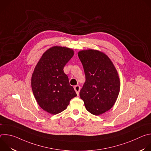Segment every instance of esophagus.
<instances>
[{"label": "esophagus", "mask_w": 151, "mask_h": 151, "mask_svg": "<svg viewBox=\"0 0 151 151\" xmlns=\"http://www.w3.org/2000/svg\"><path fill=\"white\" fill-rule=\"evenodd\" d=\"M80 89H81V88H80V87H79V85H76V86H75V87H74V90H75V92L76 93L78 96H79V94Z\"/></svg>", "instance_id": "esophagus-1"}]
</instances>
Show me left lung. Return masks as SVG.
I'll return each instance as SVG.
<instances>
[{
	"label": "left lung",
	"instance_id": "obj_1",
	"mask_svg": "<svg viewBox=\"0 0 151 151\" xmlns=\"http://www.w3.org/2000/svg\"><path fill=\"white\" fill-rule=\"evenodd\" d=\"M85 75V82L79 96L85 108L94 115L110 110L118 97L120 79L111 60L97 50H81L78 53Z\"/></svg>",
	"mask_w": 151,
	"mask_h": 151
}]
</instances>
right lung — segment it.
<instances>
[{"label":"right lung","mask_w":151,"mask_h":151,"mask_svg":"<svg viewBox=\"0 0 151 151\" xmlns=\"http://www.w3.org/2000/svg\"><path fill=\"white\" fill-rule=\"evenodd\" d=\"M74 55L72 49L54 46L42 54L32 73L31 84L41 108L52 115L65 110L76 93L63 68Z\"/></svg>","instance_id":"obj_1"}]
</instances>
